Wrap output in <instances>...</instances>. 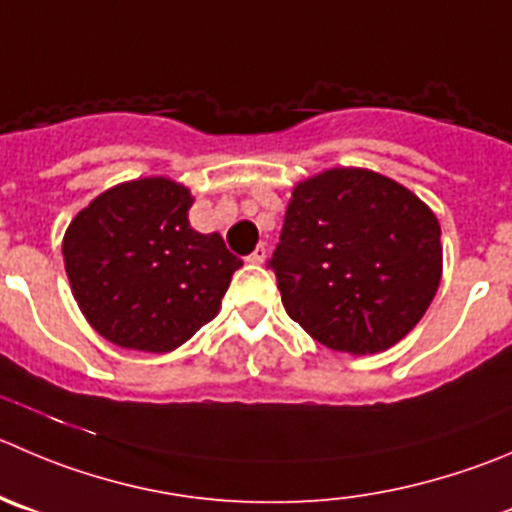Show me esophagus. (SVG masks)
Segmentation results:
<instances>
[{
  "instance_id": "34e87169",
  "label": "esophagus",
  "mask_w": 512,
  "mask_h": 512,
  "mask_svg": "<svg viewBox=\"0 0 512 512\" xmlns=\"http://www.w3.org/2000/svg\"><path fill=\"white\" fill-rule=\"evenodd\" d=\"M246 261H248V264H256V266L264 264V261H266V246H264V243H259V246L253 248V253H248V256H246Z\"/></svg>"
}]
</instances>
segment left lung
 Instances as JSON below:
<instances>
[{
  "mask_svg": "<svg viewBox=\"0 0 512 512\" xmlns=\"http://www.w3.org/2000/svg\"><path fill=\"white\" fill-rule=\"evenodd\" d=\"M269 269L324 347L377 354L415 329L442 274L440 223L405 186L334 168L294 188Z\"/></svg>",
  "mask_w": 512,
  "mask_h": 512,
  "instance_id": "8db88e82",
  "label": "left lung"
}]
</instances>
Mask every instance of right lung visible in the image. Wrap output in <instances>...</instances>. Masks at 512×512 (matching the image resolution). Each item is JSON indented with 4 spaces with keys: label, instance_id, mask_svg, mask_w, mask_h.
<instances>
[{
    "label": "right lung",
    "instance_id": "right-lung-1",
    "mask_svg": "<svg viewBox=\"0 0 512 512\" xmlns=\"http://www.w3.org/2000/svg\"><path fill=\"white\" fill-rule=\"evenodd\" d=\"M191 191L168 178L115 186L82 208L62 241L72 294L92 329L163 354L218 314L243 266L218 233L188 223Z\"/></svg>",
    "mask_w": 512,
    "mask_h": 512
}]
</instances>
